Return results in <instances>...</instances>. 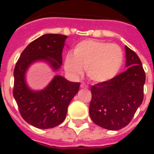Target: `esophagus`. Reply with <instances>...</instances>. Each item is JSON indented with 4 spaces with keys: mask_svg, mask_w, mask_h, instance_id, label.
Here are the masks:
<instances>
[{
    "mask_svg": "<svg viewBox=\"0 0 154 154\" xmlns=\"http://www.w3.org/2000/svg\"><path fill=\"white\" fill-rule=\"evenodd\" d=\"M81 88H83V87H87V85H85V84L84 83H82L81 84Z\"/></svg>",
    "mask_w": 154,
    "mask_h": 154,
    "instance_id": "esophagus-1",
    "label": "esophagus"
}]
</instances>
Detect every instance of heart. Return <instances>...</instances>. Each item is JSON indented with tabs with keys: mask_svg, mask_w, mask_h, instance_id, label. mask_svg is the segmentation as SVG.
Wrapping results in <instances>:
<instances>
[{
	"mask_svg": "<svg viewBox=\"0 0 154 154\" xmlns=\"http://www.w3.org/2000/svg\"><path fill=\"white\" fill-rule=\"evenodd\" d=\"M123 51L119 45L103 41L87 39L74 47L73 54L65 57L64 67L68 73L77 77L87 68L91 81L101 83L110 81L122 66Z\"/></svg>",
	"mask_w": 154,
	"mask_h": 154,
	"instance_id": "obj_1",
	"label": "heart"
}]
</instances>
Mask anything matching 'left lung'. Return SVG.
<instances>
[{"label": "left lung", "instance_id": "8db88e82", "mask_svg": "<svg viewBox=\"0 0 154 154\" xmlns=\"http://www.w3.org/2000/svg\"><path fill=\"white\" fill-rule=\"evenodd\" d=\"M125 53L127 70L91 88V119L110 130H118L129 125L143 100L146 76L141 60L127 46Z\"/></svg>", "mask_w": 154, "mask_h": 154}]
</instances>
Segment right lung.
Instances as JSON below:
<instances>
[{
    "instance_id": "1",
    "label": "right lung",
    "mask_w": 154,
    "mask_h": 154,
    "mask_svg": "<svg viewBox=\"0 0 154 154\" xmlns=\"http://www.w3.org/2000/svg\"><path fill=\"white\" fill-rule=\"evenodd\" d=\"M67 38L57 34L42 35L25 48L15 64L13 96L22 118L38 129H50L63 122L80 83L56 76L44 90L33 91L25 84V73L37 60L48 61L55 70L58 69L63 63L62 54Z\"/></svg>"
}]
</instances>
